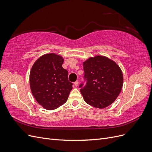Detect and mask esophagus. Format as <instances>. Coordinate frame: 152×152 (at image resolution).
Returning a JSON list of instances; mask_svg holds the SVG:
<instances>
[{"label":"esophagus","mask_w":152,"mask_h":152,"mask_svg":"<svg viewBox=\"0 0 152 152\" xmlns=\"http://www.w3.org/2000/svg\"><path fill=\"white\" fill-rule=\"evenodd\" d=\"M74 85H75L76 87L78 86V85H79V81H78V80L75 81V82H74Z\"/></svg>","instance_id":"34e87169"}]
</instances>
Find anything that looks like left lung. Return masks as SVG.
<instances>
[{"instance_id": "1", "label": "left lung", "mask_w": 152, "mask_h": 152, "mask_svg": "<svg viewBox=\"0 0 152 152\" xmlns=\"http://www.w3.org/2000/svg\"><path fill=\"white\" fill-rule=\"evenodd\" d=\"M86 84H80L85 102L97 108L112 104L121 93L123 74L121 68L110 58L97 55L83 62Z\"/></svg>"}]
</instances>
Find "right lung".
<instances>
[{
  "label": "right lung",
  "mask_w": 152,
  "mask_h": 152,
  "mask_svg": "<svg viewBox=\"0 0 152 152\" xmlns=\"http://www.w3.org/2000/svg\"><path fill=\"white\" fill-rule=\"evenodd\" d=\"M64 59L55 53L39 58L30 73L31 93L39 104L48 110H55L66 102L72 89L68 71L62 67Z\"/></svg>",
  "instance_id": "obj_1"
}]
</instances>
